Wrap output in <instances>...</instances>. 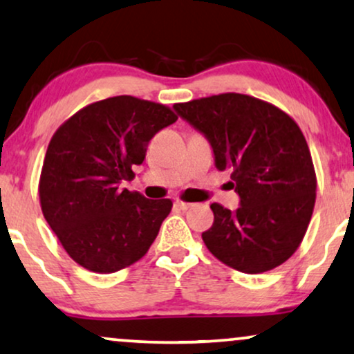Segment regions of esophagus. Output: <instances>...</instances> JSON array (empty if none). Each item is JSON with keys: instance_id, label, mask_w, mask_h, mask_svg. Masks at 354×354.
Masks as SVG:
<instances>
[{"instance_id": "34e87169", "label": "esophagus", "mask_w": 354, "mask_h": 354, "mask_svg": "<svg viewBox=\"0 0 354 354\" xmlns=\"http://www.w3.org/2000/svg\"><path fill=\"white\" fill-rule=\"evenodd\" d=\"M174 206H176V208H178V209H188V208H192V206H194V203H187V201L177 200L176 203H174Z\"/></svg>"}]
</instances>
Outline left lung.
<instances>
[{"instance_id": "8db88e82", "label": "left lung", "mask_w": 354, "mask_h": 354, "mask_svg": "<svg viewBox=\"0 0 354 354\" xmlns=\"http://www.w3.org/2000/svg\"><path fill=\"white\" fill-rule=\"evenodd\" d=\"M177 115L203 135L218 171L231 172L241 206L213 203L201 234L208 250L242 273L268 272L295 254L315 203L314 164L301 128L288 113L245 94L176 104Z\"/></svg>"}]
</instances>
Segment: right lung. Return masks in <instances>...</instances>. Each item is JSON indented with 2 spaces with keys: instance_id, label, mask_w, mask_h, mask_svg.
I'll return each instance as SVG.
<instances>
[{
  "instance_id": "right-lung-1",
  "label": "right lung",
  "mask_w": 354,
  "mask_h": 354,
  "mask_svg": "<svg viewBox=\"0 0 354 354\" xmlns=\"http://www.w3.org/2000/svg\"><path fill=\"white\" fill-rule=\"evenodd\" d=\"M177 115L162 104L117 95L81 109L50 140L40 174L42 213L76 263L115 273L140 260L172 209L120 188L156 133Z\"/></svg>"
}]
</instances>
